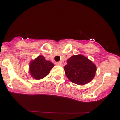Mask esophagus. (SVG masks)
I'll return each instance as SVG.
<instances>
[{
  "label": "esophagus",
  "mask_w": 120,
  "mask_h": 120,
  "mask_svg": "<svg viewBox=\"0 0 120 120\" xmlns=\"http://www.w3.org/2000/svg\"><path fill=\"white\" fill-rule=\"evenodd\" d=\"M55 64L56 65H59V66L63 65V63H62L61 62H56Z\"/></svg>",
  "instance_id": "esophagus-1"
}]
</instances>
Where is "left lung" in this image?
Returning <instances> with one entry per match:
<instances>
[{"instance_id":"obj_1","label":"left lung","mask_w":120,"mask_h":120,"mask_svg":"<svg viewBox=\"0 0 120 120\" xmlns=\"http://www.w3.org/2000/svg\"><path fill=\"white\" fill-rule=\"evenodd\" d=\"M64 67L65 73L73 83L83 85L94 78L96 67L93 61L82 55H74L67 61Z\"/></svg>"}]
</instances>
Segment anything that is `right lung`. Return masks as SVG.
Listing matches in <instances>:
<instances>
[{
	"mask_svg": "<svg viewBox=\"0 0 120 120\" xmlns=\"http://www.w3.org/2000/svg\"><path fill=\"white\" fill-rule=\"evenodd\" d=\"M53 67L54 64L51 61L46 60L43 56L40 55L30 62L29 72L31 77L39 80L49 74Z\"/></svg>",
	"mask_w": 120,
	"mask_h": 120,
	"instance_id": "add662e5",
	"label": "right lung"
}]
</instances>
